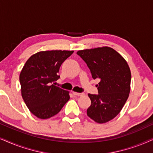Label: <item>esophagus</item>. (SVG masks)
I'll return each mask as SVG.
<instances>
[{
  "label": "esophagus",
  "instance_id": "1",
  "mask_svg": "<svg viewBox=\"0 0 153 153\" xmlns=\"http://www.w3.org/2000/svg\"><path fill=\"white\" fill-rule=\"evenodd\" d=\"M73 94L75 96H82V95H84V93H79V92H73Z\"/></svg>",
  "mask_w": 153,
  "mask_h": 153
}]
</instances>
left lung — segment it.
<instances>
[{"instance_id":"left-lung-1","label":"left lung","mask_w":153,"mask_h":153,"mask_svg":"<svg viewBox=\"0 0 153 153\" xmlns=\"http://www.w3.org/2000/svg\"><path fill=\"white\" fill-rule=\"evenodd\" d=\"M77 54L85 62L93 79H99L98 94H88L91 105L87 115L103 123L117 117L130 92L131 71L126 60L110 47L81 50Z\"/></svg>"}]
</instances>
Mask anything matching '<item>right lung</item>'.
Instances as JSON below:
<instances>
[{
	"instance_id": "add662e5",
	"label": "right lung",
	"mask_w": 153,
	"mask_h": 153,
	"mask_svg": "<svg viewBox=\"0 0 153 153\" xmlns=\"http://www.w3.org/2000/svg\"><path fill=\"white\" fill-rule=\"evenodd\" d=\"M73 51L38 52L29 59L20 75L22 96L31 113L46 119L57 114L70 99L68 92L55 85L59 68Z\"/></svg>"
}]
</instances>
